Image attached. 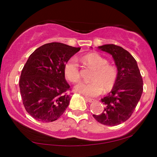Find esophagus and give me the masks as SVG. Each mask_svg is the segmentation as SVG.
I'll return each instance as SVG.
<instances>
[{"label":"esophagus","mask_w":157,"mask_h":157,"mask_svg":"<svg viewBox=\"0 0 157 157\" xmlns=\"http://www.w3.org/2000/svg\"><path fill=\"white\" fill-rule=\"evenodd\" d=\"M85 100H86V101L88 102H93L94 101V99H91V98H85Z\"/></svg>","instance_id":"esophagus-1"}]
</instances>
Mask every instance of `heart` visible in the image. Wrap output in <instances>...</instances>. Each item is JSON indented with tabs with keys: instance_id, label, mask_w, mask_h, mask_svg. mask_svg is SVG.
<instances>
[{
	"instance_id": "b5f03b06",
	"label": "heart",
	"mask_w": 157,
	"mask_h": 157,
	"mask_svg": "<svg viewBox=\"0 0 157 157\" xmlns=\"http://www.w3.org/2000/svg\"><path fill=\"white\" fill-rule=\"evenodd\" d=\"M85 63L95 68L92 77L93 82H82L75 85L74 90L79 94L89 97H95L102 93V90L108 92L113 87L117 80V69L108 64L106 59L98 53H90L82 58ZM64 73L67 80L71 82H78L80 71L77 59L71 57L64 65Z\"/></svg>"
}]
</instances>
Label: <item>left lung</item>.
Here are the masks:
<instances>
[{"instance_id":"obj_1","label":"left lung","mask_w":157,"mask_h":157,"mask_svg":"<svg viewBox=\"0 0 157 157\" xmlns=\"http://www.w3.org/2000/svg\"><path fill=\"white\" fill-rule=\"evenodd\" d=\"M98 49L112 56L118 75L111 92L101 99L105 105L103 112L93 117L104 125H119L131 117L138 105L144 89L143 78L136 60L127 50L114 44H105Z\"/></svg>"}]
</instances>
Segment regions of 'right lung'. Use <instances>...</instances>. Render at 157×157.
I'll list each match as a JSON object with an SVG mask.
<instances>
[{
  "label": "right lung",
  "mask_w": 157,
  "mask_h": 157,
  "mask_svg": "<svg viewBox=\"0 0 157 157\" xmlns=\"http://www.w3.org/2000/svg\"><path fill=\"white\" fill-rule=\"evenodd\" d=\"M80 49L53 42L40 46L29 57L21 73L19 89L25 110L36 120L52 122L66 110L71 97L64 65Z\"/></svg>",
  "instance_id": "add662e5"
}]
</instances>
